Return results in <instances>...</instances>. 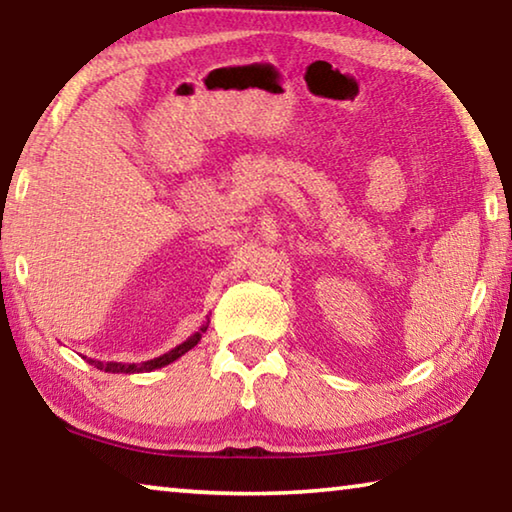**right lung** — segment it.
<instances>
[{
    "label": "right lung",
    "mask_w": 512,
    "mask_h": 512,
    "mask_svg": "<svg viewBox=\"0 0 512 512\" xmlns=\"http://www.w3.org/2000/svg\"><path fill=\"white\" fill-rule=\"evenodd\" d=\"M207 323H210V318H207ZM207 323L201 325V329L198 332H194L192 336H189L187 341H183L180 345H176V348L160 354V357L155 359H149V361H142V363H121V361H99V359H88V363H92L94 368L99 370H106V372H124V375H133V372H151V370H158V368H164L169 366V363H173L176 359L183 357L185 352H189L194 348V345L201 341V336L205 334L207 329Z\"/></svg>",
    "instance_id": "right-lung-1"
}]
</instances>
